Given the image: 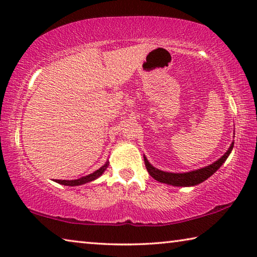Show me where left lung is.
Instances as JSON below:
<instances>
[{
    "label": "left lung",
    "mask_w": 257,
    "mask_h": 257,
    "mask_svg": "<svg viewBox=\"0 0 257 257\" xmlns=\"http://www.w3.org/2000/svg\"><path fill=\"white\" fill-rule=\"evenodd\" d=\"M233 149V143L231 146L229 147V150L225 152V154L220 158L214 163L207 165L205 168L198 169V170L186 172V173H172V172H165L162 170H159V169L154 168L147 159L144 156L145 165L147 171H149L150 175L154 178L155 180L160 182H163V184L177 186V187H189V186H195L201 184V182L205 181L207 178H210L213 173L219 170V168L224 163V161L227 160L229 154L231 153Z\"/></svg>",
    "instance_id": "left-lung-1"
}]
</instances>
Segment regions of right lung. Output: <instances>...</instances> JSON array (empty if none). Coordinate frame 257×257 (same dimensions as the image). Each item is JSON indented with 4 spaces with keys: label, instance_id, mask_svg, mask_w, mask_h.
<instances>
[{
    "label": "right lung",
    "instance_id": "right-lung-1",
    "mask_svg": "<svg viewBox=\"0 0 257 257\" xmlns=\"http://www.w3.org/2000/svg\"><path fill=\"white\" fill-rule=\"evenodd\" d=\"M108 165V162H106L105 164L103 165L102 168H99L98 170H96L93 173H90V175L86 176V177H81L79 179H76V180H55V182H58V184L61 185H64V186H79V185H84L86 182H89V181H93L98 178L99 176L102 175V173L106 170Z\"/></svg>",
    "mask_w": 257,
    "mask_h": 257
}]
</instances>
